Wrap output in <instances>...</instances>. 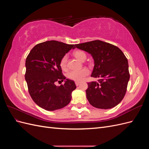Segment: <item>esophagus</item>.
I'll list each match as a JSON object with an SVG mask.
<instances>
[{
  "label": "esophagus",
  "instance_id": "esophagus-1",
  "mask_svg": "<svg viewBox=\"0 0 149 149\" xmlns=\"http://www.w3.org/2000/svg\"><path fill=\"white\" fill-rule=\"evenodd\" d=\"M75 84H76V85L78 86H79V85L81 84V83L79 82V81H76V82H75Z\"/></svg>",
  "mask_w": 149,
  "mask_h": 149
}]
</instances>
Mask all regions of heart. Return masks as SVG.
Masks as SVG:
<instances>
[{"label": "heart", "instance_id": "heart-1", "mask_svg": "<svg viewBox=\"0 0 149 149\" xmlns=\"http://www.w3.org/2000/svg\"><path fill=\"white\" fill-rule=\"evenodd\" d=\"M74 56L78 59L79 61H83L86 58V53L81 50H75L73 52ZM67 60L68 57L66 55L64 56L61 58L60 61V67L61 68L62 70H66L67 68ZM89 73V71L86 69L83 68L81 70H73L70 71V73L68 74L67 76L69 79L75 81H82L86 76Z\"/></svg>", "mask_w": 149, "mask_h": 149}]
</instances>
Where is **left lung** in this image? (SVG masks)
I'll return each mask as SVG.
<instances>
[{"mask_svg": "<svg viewBox=\"0 0 149 149\" xmlns=\"http://www.w3.org/2000/svg\"><path fill=\"white\" fill-rule=\"evenodd\" d=\"M75 48L88 53L94 60L91 76L99 79L88 83L86 93L90 104L102 109L118 105L125 96L130 78L128 61L123 52L101 40L76 44Z\"/></svg>", "mask_w": 149, "mask_h": 149, "instance_id": "obj_1", "label": "left lung"}]
</instances>
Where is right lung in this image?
<instances>
[{
    "label": "right lung",
    "mask_w": 149,
    "mask_h": 149,
    "mask_svg": "<svg viewBox=\"0 0 149 149\" xmlns=\"http://www.w3.org/2000/svg\"><path fill=\"white\" fill-rule=\"evenodd\" d=\"M74 48V45L51 40L35 45L26 57L25 81L31 97L39 107L52 111L70 102L76 86L74 81L63 75L60 61ZM56 81L65 83L56 86Z\"/></svg>",
    "instance_id": "1"
}]
</instances>
